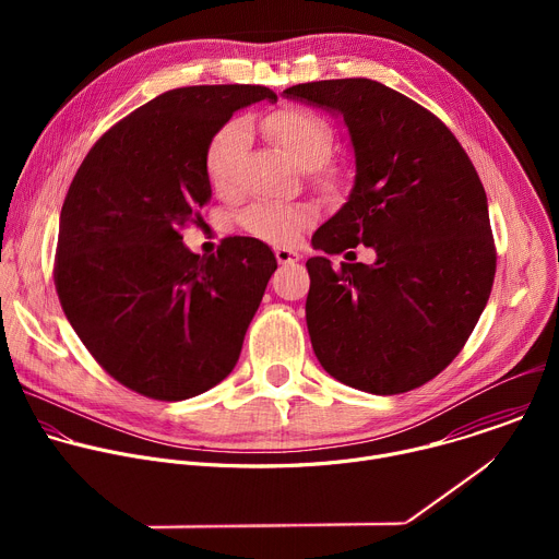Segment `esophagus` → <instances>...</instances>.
Instances as JSON below:
<instances>
[{
	"mask_svg": "<svg viewBox=\"0 0 559 559\" xmlns=\"http://www.w3.org/2000/svg\"><path fill=\"white\" fill-rule=\"evenodd\" d=\"M274 254H276V261H278L281 265H289V263L300 261V254H298V252H292V250H285V248H276Z\"/></svg>",
	"mask_w": 559,
	"mask_h": 559,
	"instance_id": "esophagus-1",
	"label": "esophagus"
}]
</instances>
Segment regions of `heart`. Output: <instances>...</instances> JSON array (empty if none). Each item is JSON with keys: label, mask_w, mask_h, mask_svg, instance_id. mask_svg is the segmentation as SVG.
I'll list each match as a JSON object with an SVG mask.
<instances>
[{"label": "heart", "mask_w": 559, "mask_h": 559, "mask_svg": "<svg viewBox=\"0 0 559 559\" xmlns=\"http://www.w3.org/2000/svg\"><path fill=\"white\" fill-rule=\"evenodd\" d=\"M263 132L302 170H313L328 162L334 145V130L325 117L302 108L285 106L261 121ZM248 150V128L243 121L225 123L207 143L205 173L218 197H234L241 186V168ZM313 212L307 205L254 203L238 223L252 236L272 246H294Z\"/></svg>", "instance_id": "heart-1"}]
</instances>
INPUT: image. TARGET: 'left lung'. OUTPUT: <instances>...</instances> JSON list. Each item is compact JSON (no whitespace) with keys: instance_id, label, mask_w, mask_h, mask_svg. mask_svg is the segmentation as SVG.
Here are the masks:
<instances>
[{"instance_id":"1","label":"left lung","mask_w":559,"mask_h":559,"mask_svg":"<svg viewBox=\"0 0 559 559\" xmlns=\"http://www.w3.org/2000/svg\"><path fill=\"white\" fill-rule=\"evenodd\" d=\"M283 95L338 112L356 154L352 194L311 246L330 257L358 243L376 250L373 265L307 261L313 354L360 391L423 386L462 352L493 287L483 181L433 112L373 79H328Z\"/></svg>"}]
</instances>
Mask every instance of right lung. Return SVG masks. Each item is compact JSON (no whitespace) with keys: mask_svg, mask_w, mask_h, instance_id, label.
Here are the masks:
<instances>
[{"mask_svg":"<svg viewBox=\"0 0 559 559\" xmlns=\"http://www.w3.org/2000/svg\"><path fill=\"white\" fill-rule=\"evenodd\" d=\"M265 86H188L117 121L79 166L59 218L55 287L93 358L123 386L177 403L218 384L241 356L276 270L252 236L216 254L183 246L181 229L210 197L205 150Z\"/></svg>","mask_w":559,"mask_h":559,"instance_id":"right-lung-1","label":"right lung"}]
</instances>
